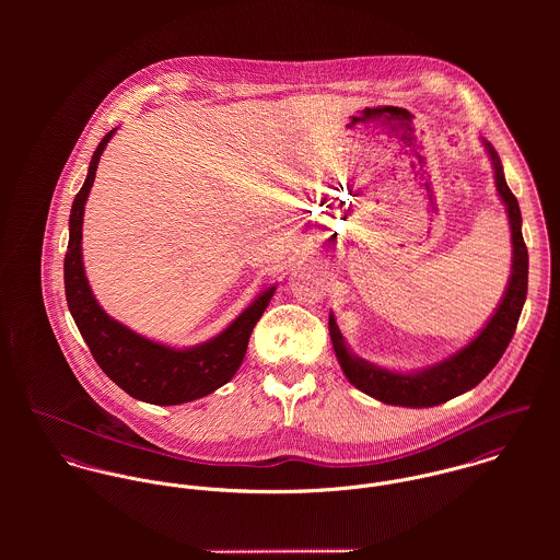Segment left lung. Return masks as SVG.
<instances>
[{"label":"left lung","mask_w":560,"mask_h":560,"mask_svg":"<svg viewBox=\"0 0 560 560\" xmlns=\"http://www.w3.org/2000/svg\"><path fill=\"white\" fill-rule=\"evenodd\" d=\"M482 147L493 167L495 191L502 205L506 207L511 243H513L511 276L506 282L504 295L498 308L493 311V315L485 323V327L468 345H464L459 351L444 358L442 362L420 371H411V373L390 371L355 355L347 347L334 315H329V323H327L329 338L345 377L358 390H362L373 399L388 402V405H400V407H433V405L455 399L472 390L489 375V371L498 364V360L502 358V353L506 351L515 334L517 320L526 302V291H528V249L522 237L520 205L504 180L500 158L487 140H482Z\"/></svg>","instance_id":"left-lung-1"}]
</instances>
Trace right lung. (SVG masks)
<instances>
[{
    "label": "right lung",
    "instance_id": "1",
    "mask_svg": "<svg viewBox=\"0 0 560 560\" xmlns=\"http://www.w3.org/2000/svg\"><path fill=\"white\" fill-rule=\"evenodd\" d=\"M112 129L96 147L88 176L75 196L69 220V249L65 256V289L69 311L101 371L133 399L153 405H178L202 399L240 371L249 334L269 306L276 284L260 291L254 302L224 331L196 347H170L136 334L120 320L112 319L94 300L81 260L83 209L96 176L98 160L114 138Z\"/></svg>",
    "mask_w": 560,
    "mask_h": 560
}]
</instances>
